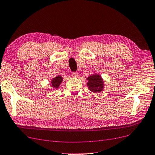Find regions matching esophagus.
I'll return each mask as SVG.
<instances>
[{
	"label": "esophagus",
	"instance_id": "1",
	"mask_svg": "<svg viewBox=\"0 0 155 155\" xmlns=\"http://www.w3.org/2000/svg\"><path fill=\"white\" fill-rule=\"evenodd\" d=\"M78 75H78V73L77 72H73L72 73V76H73V77L78 78Z\"/></svg>",
	"mask_w": 155,
	"mask_h": 155
}]
</instances>
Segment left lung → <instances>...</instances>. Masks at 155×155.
I'll list each match as a JSON object with an SVG mask.
<instances>
[{"label": "left lung", "mask_w": 155, "mask_h": 155, "mask_svg": "<svg viewBox=\"0 0 155 155\" xmlns=\"http://www.w3.org/2000/svg\"><path fill=\"white\" fill-rule=\"evenodd\" d=\"M87 80H88L87 86L90 91L94 93L101 92L102 91L104 84L103 80L102 79L101 75L97 74L91 75L89 78H87Z\"/></svg>", "instance_id": "8db88e82"}]
</instances>
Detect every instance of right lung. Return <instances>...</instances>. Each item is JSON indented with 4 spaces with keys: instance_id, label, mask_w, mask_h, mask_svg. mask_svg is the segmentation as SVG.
Listing matches in <instances>:
<instances>
[{
    "instance_id": "obj_1",
    "label": "right lung",
    "mask_w": 155,
    "mask_h": 155,
    "mask_svg": "<svg viewBox=\"0 0 155 155\" xmlns=\"http://www.w3.org/2000/svg\"><path fill=\"white\" fill-rule=\"evenodd\" d=\"M62 80H63L62 78H61L60 75L57 76V77H55L54 78H53V80H52L51 86L53 88H59V85H60L61 82H62Z\"/></svg>"
}]
</instances>
